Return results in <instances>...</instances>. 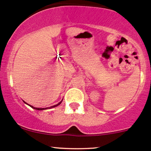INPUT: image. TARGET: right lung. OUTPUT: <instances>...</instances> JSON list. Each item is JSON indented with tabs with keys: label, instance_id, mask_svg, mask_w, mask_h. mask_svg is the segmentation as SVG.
Wrapping results in <instances>:
<instances>
[{
	"label": "right lung",
	"instance_id": "1",
	"mask_svg": "<svg viewBox=\"0 0 151 151\" xmlns=\"http://www.w3.org/2000/svg\"><path fill=\"white\" fill-rule=\"evenodd\" d=\"M25 102V101H24ZM60 104H61V102H60V103L59 104H58L57 105H55V106H51V107H49V108L50 109V108H53V107H55V106H58V105H60ZM30 107H32V108H33V109H37V110H44V109H47V108H35V107H33V106H30Z\"/></svg>",
	"mask_w": 151,
	"mask_h": 151
}]
</instances>
